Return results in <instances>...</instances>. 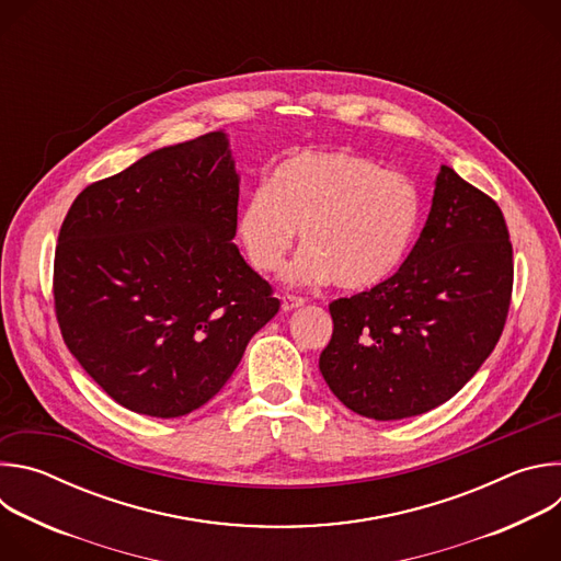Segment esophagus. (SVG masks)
Returning a JSON list of instances; mask_svg holds the SVG:
<instances>
[{"label": "esophagus", "mask_w": 561, "mask_h": 561, "mask_svg": "<svg viewBox=\"0 0 561 561\" xmlns=\"http://www.w3.org/2000/svg\"><path fill=\"white\" fill-rule=\"evenodd\" d=\"M306 304V299L304 297H297V295H284L282 297V310H295V308H299V306H304Z\"/></svg>", "instance_id": "1"}]
</instances>
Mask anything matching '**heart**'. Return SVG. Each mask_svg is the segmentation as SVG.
<instances>
[{"label": "heart", "mask_w": 561, "mask_h": 561, "mask_svg": "<svg viewBox=\"0 0 561 561\" xmlns=\"http://www.w3.org/2000/svg\"><path fill=\"white\" fill-rule=\"evenodd\" d=\"M422 208V191L404 173L351 150H304L247 195L234 226L260 273L284 268L301 228L290 279L366 290L404 262Z\"/></svg>", "instance_id": "heart-1"}]
</instances>
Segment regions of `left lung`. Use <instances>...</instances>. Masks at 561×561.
Wrapping results in <instances>:
<instances>
[{"instance_id":"8db88e82","label":"left lung","mask_w":561,"mask_h":561,"mask_svg":"<svg viewBox=\"0 0 561 561\" xmlns=\"http://www.w3.org/2000/svg\"><path fill=\"white\" fill-rule=\"evenodd\" d=\"M513 295L502 208L442 167L426 226L399 271L329 304L319 370L353 413L422 415L450 399L493 353Z\"/></svg>"}]
</instances>
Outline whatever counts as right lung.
<instances>
[{
    "label": "right lung",
    "mask_w": 561,
    "mask_h": 561,
    "mask_svg": "<svg viewBox=\"0 0 561 561\" xmlns=\"http://www.w3.org/2000/svg\"><path fill=\"white\" fill-rule=\"evenodd\" d=\"M239 178L224 133L159 148L79 193L59 228L64 344L124 409L173 420L228 381L279 299L230 242Z\"/></svg>",
    "instance_id": "1"
}]
</instances>
